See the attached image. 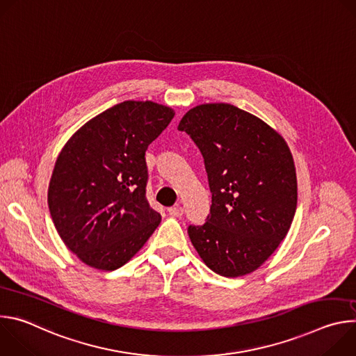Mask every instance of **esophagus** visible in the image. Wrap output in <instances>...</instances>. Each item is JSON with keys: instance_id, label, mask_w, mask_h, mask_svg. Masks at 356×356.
I'll return each mask as SVG.
<instances>
[{"instance_id": "34e87169", "label": "esophagus", "mask_w": 356, "mask_h": 356, "mask_svg": "<svg viewBox=\"0 0 356 356\" xmlns=\"http://www.w3.org/2000/svg\"><path fill=\"white\" fill-rule=\"evenodd\" d=\"M183 207L181 206H175V207H170L169 209V214L172 216V217H181L183 216Z\"/></svg>"}]
</instances>
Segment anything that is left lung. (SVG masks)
<instances>
[{
  "label": "left lung",
  "instance_id": "obj_1",
  "mask_svg": "<svg viewBox=\"0 0 356 356\" xmlns=\"http://www.w3.org/2000/svg\"><path fill=\"white\" fill-rule=\"evenodd\" d=\"M179 131L198 146L213 194L207 222L188 227L193 246L217 275L252 273L286 238L296 213V166L286 140L225 103L188 110Z\"/></svg>",
  "mask_w": 356,
  "mask_h": 356
}]
</instances>
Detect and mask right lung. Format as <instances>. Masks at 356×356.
<instances>
[{"mask_svg":"<svg viewBox=\"0 0 356 356\" xmlns=\"http://www.w3.org/2000/svg\"><path fill=\"white\" fill-rule=\"evenodd\" d=\"M175 117L154 101H124L87 121L62 147L47 204L65 245L90 268L129 262L162 217L146 198L145 152Z\"/></svg>","mask_w":356,"mask_h":356,"instance_id":"obj_1","label":"right lung"}]
</instances>
